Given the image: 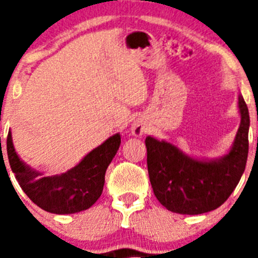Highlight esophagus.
<instances>
[{
    "label": "esophagus",
    "mask_w": 258,
    "mask_h": 258,
    "mask_svg": "<svg viewBox=\"0 0 258 258\" xmlns=\"http://www.w3.org/2000/svg\"><path fill=\"white\" fill-rule=\"evenodd\" d=\"M146 131H147V126H146L145 122H143L142 120H140V118H136V120L132 122L131 132L133 136L141 137L146 133Z\"/></svg>",
    "instance_id": "34e87169"
}]
</instances>
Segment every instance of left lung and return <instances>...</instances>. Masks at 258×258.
I'll list each match as a JSON object with an SVG mask.
<instances>
[{"label": "left lung", "instance_id": "1", "mask_svg": "<svg viewBox=\"0 0 258 258\" xmlns=\"http://www.w3.org/2000/svg\"><path fill=\"white\" fill-rule=\"evenodd\" d=\"M240 125L231 147L214 159L191 156L173 143L149 136L147 169L155 197L168 211L202 214L217 209L235 190L248 157L249 112L238 95Z\"/></svg>", "mask_w": 258, "mask_h": 258}]
</instances>
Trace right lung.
I'll list each match as a JSON object with an SVG mask.
<instances>
[{
  "mask_svg": "<svg viewBox=\"0 0 258 258\" xmlns=\"http://www.w3.org/2000/svg\"><path fill=\"white\" fill-rule=\"evenodd\" d=\"M120 143V134H113L86 154L74 168L54 175L35 169L20 159L14 147L11 131L9 132L6 147L11 170L27 197L36 206L50 213L72 214L86 211L99 199L103 191L106 170Z\"/></svg>",
  "mask_w": 258,
  "mask_h": 258,
  "instance_id": "1",
  "label": "right lung"
}]
</instances>
